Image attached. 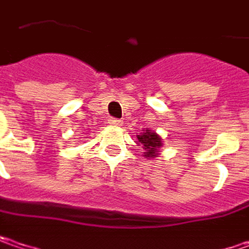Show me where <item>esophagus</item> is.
<instances>
[{
	"mask_svg": "<svg viewBox=\"0 0 249 249\" xmlns=\"http://www.w3.org/2000/svg\"><path fill=\"white\" fill-rule=\"evenodd\" d=\"M108 124L112 126H121L123 125V120H118V118H110L108 120Z\"/></svg>",
	"mask_w": 249,
	"mask_h": 249,
	"instance_id": "esophagus-1",
	"label": "esophagus"
}]
</instances>
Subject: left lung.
Listing matches in <instances>:
<instances>
[{"mask_svg": "<svg viewBox=\"0 0 249 249\" xmlns=\"http://www.w3.org/2000/svg\"><path fill=\"white\" fill-rule=\"evenodd\" d=\"M139 143L145 148V156L146 158H155L158 155V148L162 146V141L160 138L155 134V132H149L146 131L145 134H141L138 135Z\"/></svg>", "mask_w": 249, "mask_h": 249, "instance_id": "obj_1", "label": "left lung"}]
</instances>
